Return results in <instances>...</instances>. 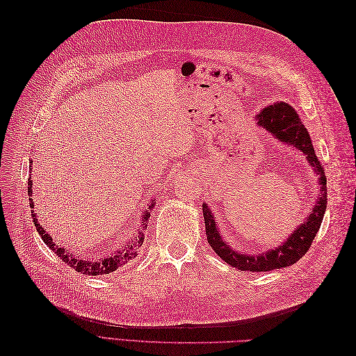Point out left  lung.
Wrapping results in <instances>:
<instances>
[{
  "label": "left lung",
  "instance_id": "8db88e82",
  "mask_svg": "<svg viewBox=\"0 0 356 356\" xmlns=\"http://www.w3.org/2000/svg\"><path fill=\"white\" fill-rule=\"evenodd\" d=\"M258 126L266 127V131L270 132L281 143L288 145H294L300 149L307 159L310 166L319 175L321 197L316 200V204L312 209V213L301 222L297 230L289 236V238L279 245L275 250L266 251L260 255H245L236 252L233 248L225 243L215 225V218L209 211L208 204L203 203V217H204V229H207V238L212 250L221 257L222 260L236 267L238 270H250V272H268L273 268H281L297 263L303 257L314 242L315 236L321 227L324 212L327 209V178L324 174V168L321 166L319 160L316 159L314 145H312L310 136L305 124L301 123L298 114L293 110V106L285 102H277L266 108L257 115Z\"/></svg>",
  "mask_w": 356,
  "mask_h": 356
}]
</instances>
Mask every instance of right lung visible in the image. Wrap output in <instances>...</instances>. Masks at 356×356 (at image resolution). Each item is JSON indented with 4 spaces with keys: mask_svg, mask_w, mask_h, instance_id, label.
Returning a JSON list of instances; mask_svg holds the SVG:
<instances>
[{
    "mask_svg": "<svg viewBox=\"0 0 356 356\" xmlns=\"http://www.w3.org/2000/svg\"><path fill=\"white\" fill-rule=\"evenodd\" d=\"M29 163H32V160L29 161ZM31 174H32V172H31ZM28 195H29V202H31L29 204H31V208H34V202H32V199H31V197H32V196H31V195H32V181H31V175H29V178H28ZM153 207H154V200H153L152 204H149L148 209H152ZM31 213H32V221H34L35 229H37L38 234L41 236L42 242H44L49 248H51V250L58 254V257H60L62 260L65 261V264H68L70 267L75 268V270L81 272L83 275H89V276L108 275V273L117 270L118 267L123 266L124 263H127L129 260H132L134 257L138 255V251H136L138 246H141L143 242H144V233L139 232V236L135 239V242L126 245L124 248H122V250L115 251L114 254L106 255V258H99V257H98V260H80L79 257H75V255H71V254L65 252V250H63V248H58V246L55 245V242H53V239L50 238V234H49L44 229H42V225H40V222H38V220H37V217H35L34 209L31 211ZM148 217H149V212H148V211H144V213H143V222H144V224H141V225H143V230L145 229V221L148 220Z\"/></svg>",
    "mask_w": 356,
    "mask_h": 356,
    "instance_id": "1",
    "label": "right lung"
}]
</instances>
